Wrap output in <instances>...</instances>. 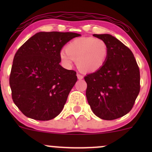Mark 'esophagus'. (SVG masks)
I'll return each mask as SVG.
<instances>
[{
  "label": "esophagus",
  "mask_w": 152,
  "mask_h": 152,
  "mask_svg": "<svg viewBox=\"0 0 152 152\" xmlns=\"http://www.w3.org/2000/svg\"><path fill=\"white\" fill-rule=\"evenodd\" d=\"M77 77H78V79L81 80V79H83V76H82L81 74H77Z\"/></svg>",
  "instance_id": "1"
}]
</instances>
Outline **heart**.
<instances>
[{"mask_svg": "<svg viewBox=\"0 0 152 152\" xmlns=\"http://www.w3.org/2000/svg\"><path fill=\"white\" fill-rule=\"evenodd\" d=\"M109 48L104 40L94 37L78 38L61 51V58L66 65L76 61L78 69L83 72H95L105 64Z\"/></svg>", "mask_w": 152, "mask_h": 152, "instance_id": "b5f03b06", "label": "heart"}]
</instances>
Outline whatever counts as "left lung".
I'll use <instances>...</instances> for the list:
<instances>
[{"instance_id": "left-lung-1", "label": "left lung", "mask_w": 152, "mask_h": 152, "mask_svg": "<svg viewBox=\"0 0 152 152\" xmlns=\"http://www.w3.org/2000/svg\"><path fill=\"white\" fill-rule=\"evenodd\" d=\"M104 40L109 55L104 66L86 75V95L94 114L114 120L132 110L140 91V72L134 54L119 40L109 34H94Z\"/></svg>"}]
</instances>
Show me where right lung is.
<instances>
[{
	"instance_id": "obj_1",
	"label": "right lung",
	"mask_w": 152,
	"mask_h": 152,
	"mask_svg": "<svg viewBox=\"0 0 152 152\" xmlns=\"http://www.w3.org/2000/svg\"><path fill=\"white\" fill-rule=\"evenodd\" d=\"M80 36L72 32H39L17 50L9 83L13 102L26 116L48 121L61 112L77 76L76 71L59 64L61 50Z\"/></svg>"
}]
</instances>
